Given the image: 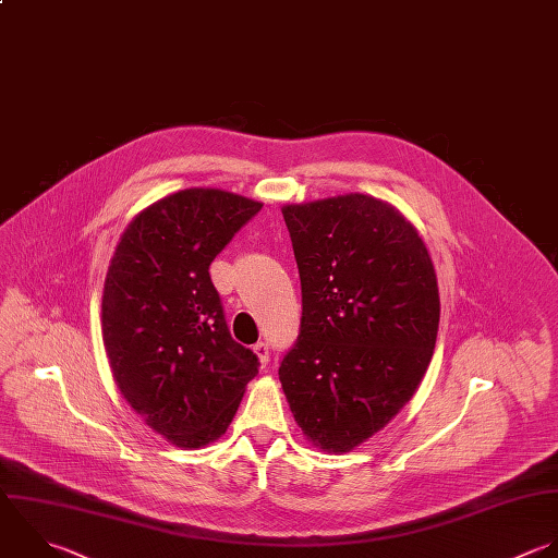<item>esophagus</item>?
Masks as SVG:
<instances>
[{
    "instance_id": "34e87169",
    "label": "esophagus",
    "mask_w": 558,
    "mask_h": 558,
    "mask_svg": "<svg viewBox=\"0 0 558 558\" xmlns=\"http://www.w3.org/2000/svg\"><path fill=\"white\" fill-rule=\"evenodd\" d=\"M253 353L257 355V360H259L262 366H266V364L270 362V351H268V344H266V342H257V344L253 347Z\"/></svg>"
}]
</instances>
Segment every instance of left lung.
<instances>
[{"mask_svg":"<svg viewBox=\"0 0 558 558\" xmlns=\"http://www.w3.org/2000/svg\"><path fill=\"white\" fill-rule=\"evenodd\" d=\"M301 277V333L279 379L307 440L347 453L416 392L438 333L432 257L390 203L342 194L283 205Z\"/></svg>","mask_w":558,"mask_h":558,"instance_id":"left-lung-1","label":"left lung"}]
</instances>
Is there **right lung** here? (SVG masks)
I'll use <instances>...</instances> for the list:
<instances>
[{"label":"right lung","instance_id":"1","mask_svg":"<svg viewBox=\"0 0 558 558\" xmlns=\"http://www.w3.org/2000/svg\"><path fill=\"white\" fill-rule=\"evenodd\" d=\"M262 209L246 196L190 187L124 229L102 292V340L129 405L177 447L218 440L257 375L229 333L209 266Z\"/></svg>","mask_w":558,"mask_h":558}]
</instances>
